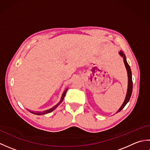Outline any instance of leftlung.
I'll return each mask as SVG.
<instances>
[{"label":"left lung","mask_w":150,"mask_h":150,"mask_svg":"<svg viewBox=\"0 0 150 150\" xmlns=\"http://www.w3.org/2000/svg\"><path fill=\"white\" fill-rule=\"evenodd\" d=\"M120 55L122 56V57H123V60L124 62V64H125V66L127 69V72H128V91H127V94L126 96V98L124 100V102L123 103L122 105L121 106V107L119 108V110L117 111V112H119L121 110H122L123 108H124V106H126V104L128 103V101L129 100V98L131 97V95L132 93V90H133V82H132V71H131V69H130V67L128 65V62L126 61V56L123 53V52L122 51H120L119 52Z\"/></svg>","instance_id":"left-lung-1"}]
</instances>
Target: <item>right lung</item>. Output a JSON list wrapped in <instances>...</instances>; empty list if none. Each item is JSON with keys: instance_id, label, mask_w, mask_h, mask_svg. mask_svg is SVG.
<instances>
[{"instance_id": "obj_1", "label": "right lung", "mask_w": 150, "mask_h": 150, "mask_svg": "<svg viewBox=\"0 0 150 150\" xmlns=\"http://www.w3.org/2000/svg\"><path fill=\"white\" fill-rule=\"evenodd\" d=\"M67 90H68V89H67V90H66L64 91V93H63V94H62V97H61V100H60L59 103L58 104H57L56 105V106L53 107L52 108H51V109H50V110H46V111H43V112H33V111H30V112H31V113H33V114H35V115H44V114L48 113L51 112V111H53V110H55V108H56L57 106H58L62 102V100H63V99H64V98L65 95H66Z\"/></svg>"}]
</instances>
